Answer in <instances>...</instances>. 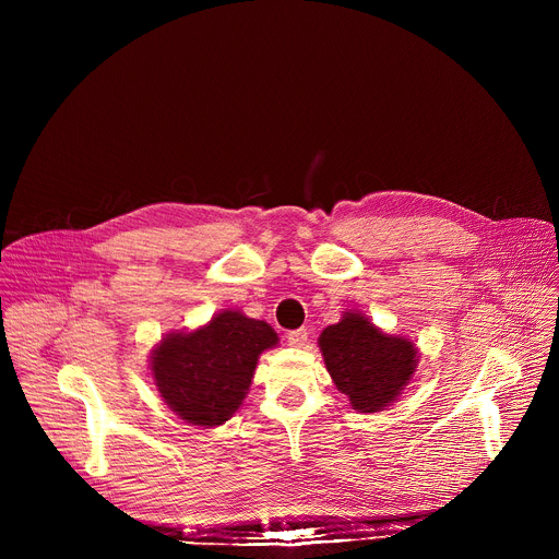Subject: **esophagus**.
Returning a JSON list of instances; mask_svg holds the SVG:
<instances>
[{"label":"esophagus","instance_id":"34e87169","mask_svg":"<svg viewBox=\"0 0 559 559\" xmlns=\"http://www.w3.org/2000/svg\"><path fill=\"white\" fill-rule=\"evenodd\" d=\"M287 343L289 347H296V349H302L307 345V330H294L287 334Z\"/></svg>","mask_w":559,"mask_h":559}]
</instances>
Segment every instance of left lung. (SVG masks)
Masks as SVG:
<instances>
[{
	"label": "left lung",
	"mask_w": 559,
	"mask_h": 559,
	"mask_svg": "<svg viewBox=\"0 0 559 559\" xmlns=\"http://www.w3.org/2000/svg\"><path fill=\"white\" fill-rule=\"evenodd\" d=\"M325 367L358 414H376L395 403L412 382L420 354L412 338L386 334L362 311L347 309L318 336Z\"/></svg>",
	"instance_id": "obj_1"
}]
</instances>
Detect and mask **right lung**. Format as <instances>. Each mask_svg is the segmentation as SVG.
Returning <instances> with one entry per match:
<instances>
[{"label":"right lung","mask_w":559,"mask_h":559,"mask_svg":"<svg viewBox=\"0 0 559 559\" xmlns=\"http://www.w3.org/2000/svg\"><path fill=\"white\" fill-rule=\"evenodd\" d=\"M278 345L265 321L221 309L192 332H170L150 352V376L162 401L188 425H225L250 391L259 356Z\"/></svg>","instance_id":"1"}]
</instances>
